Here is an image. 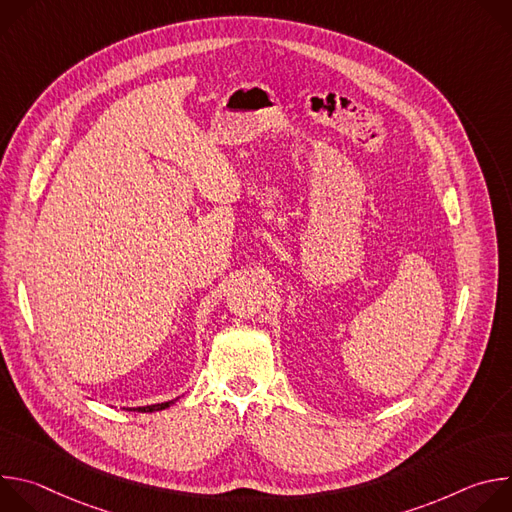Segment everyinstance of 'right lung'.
Segmentation results:
<instances>
[{
  "label": "right lung",
  "instance_id": "add662e5",
  "mask_svg": "<svg viewBox=\"0 0 512 512\" xmlns=\"http://www.w3.org/2000/svg\"><path fill=\"white\" fill-rule=\"evenodd\" d=\"M172 405V401H166V403H158V405H148V407H137V411H141V413H152V411H160V409H166V407H170Z\"/></svg>",
  "mask_w": 512,
  "mask_h": 512
}]
</instances>
